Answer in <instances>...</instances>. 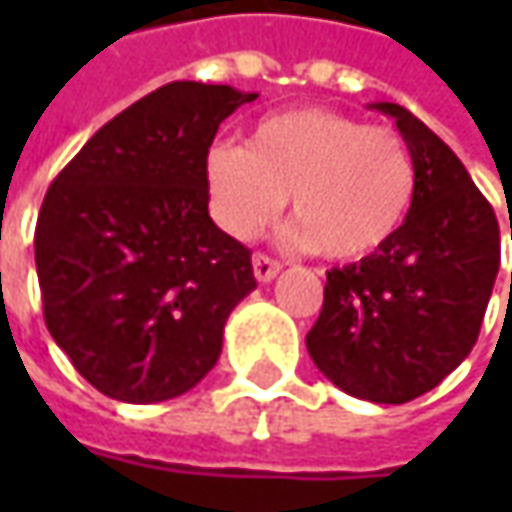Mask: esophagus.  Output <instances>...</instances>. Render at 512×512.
Returning a JSON list of instances; mask_svg holds the SVG:
<instances>
[{"mask_svg": "<svg viewBox=\"0 0 512 512\" xmlns=\"http://www.w3.org/2000/svg\"><path fill=\"white\" fill-rule=\"evenodd\" d=\"M279 270H282V265H279L276 259L265 256V253H256V256H253V276H256L259 282H273Z\"/></svg>", "mask_w": 512, "mask_h": 512, "instance_id": "1", "label": "esophagus"}]
</instances>
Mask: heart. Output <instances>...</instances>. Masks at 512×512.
I'll return each instance as SVG.
<instances>
[{"instance_id":"heart-1","label":"heart","mask_w":512,"mask_h":512,"mask_svg":"<svg viewBox=\"0 0 512 512\" xmlns=\"http://www.w3.org/2000/svg\"><path fill=\"white\" fill-rule=\"evenodd\" d=\"M205 185L216 222L233 239H256L293 196L290 239L336 262L382 250L407 222L419 173L390 128L325 108L265 116L247 145L216 142L205 153Z\"/></svg>"}]
</instances>
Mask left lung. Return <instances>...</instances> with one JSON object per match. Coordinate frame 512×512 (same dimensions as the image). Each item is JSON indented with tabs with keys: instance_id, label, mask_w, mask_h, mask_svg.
Wrapping results in <instances>:
<instances>
[{
	"instance_id": "obj_1",
	"label": "left lung",
	"mask_w": 512,
	"mask_h": 512,
	"mask_svg": "<svg viewBox=\"0 0 512 512\" xmlns=\"http://www.w3.org/2000/svg\"><path fill=\"white\" fill-rule=\"evenodd\" d=\"M413 153L419 190L373 256L327 273L307 353L347 396L404 404L470 356L499 273V222L459 156L396 102H373ZM512 239V222H510Z\"/></svg>"
}]
</instances>
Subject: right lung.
Instances as JSON below:
<instances>
[{"label":"right lung","instance_id":"add662e5","mask_svg":"<svg viewBox=\"0 0 512 512\" xmlns=\"http://www.w3.org/2000/svg\"><path fill=\"white\" fill-rule=\"evenodd\" d=\"M256 96L170 82L96 130L48 187L33 236L45 325L116 402L196 387L256 290L250 250L210 219L205 185L216 130Z\"/></svg>","mask_w":512,"mask_h":512}]
</instances>
